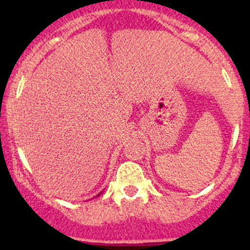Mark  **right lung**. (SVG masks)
<instances>
[{"instance_id":"add662e5","label":"right lung","mask_w":250,"mask_h":250,"mask_svg":"<svg viewBox=\"0 0 250 250\" xmlns=\"http://www.w3.org/2000/svg\"><path fill=\"white\" fill-rule=\"evenodd\" d=\"M99 195H100V193H99ZM99 195H98V196H99Z\"/></svg>"}]
</instances>
